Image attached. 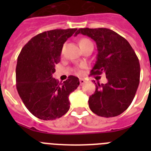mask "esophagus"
Returning <instances> with one entry per match:
<instances>
[{"label": "esophagus", "mask_w": 151, "mask_h": 151, "mask_svg": "<svg viewBox=\"0 0 151 151\" xmlns=\"http://www.w3.org/2000/svg\"><path fill=\"white\" fill-rule=\"evenodd\" d=\"M79 82H80V85H83V84H85V80L84 79V78H80V79H79Z\"/></svg>", "instance_id": "1"}]
</instances>
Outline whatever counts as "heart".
<instances>
[{"mask_svg": "<svg viewBox=\"0 0 151 151\" xmlns=\"http://www.w3.org/2000/svg\"><path fill=\"white\" fill-rule=\"evenodd\" d=\"M89 42H91V41H89L87 38H82L80 39L79 41H78V44H79V46H82L84 45H86L87 43H89Z\"/></svg>", "mask_w": 151, "mask_h": 151, "instance_id": "heart-1", "label": "heart"}]
</instances>
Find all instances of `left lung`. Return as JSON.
Here are the masks:
<instances>
[{
  "label": "left lung",
  "instance_id": "8db88e82",
  "mask_svg": "<svg viewBox=\"0 0 151 151\" xmlns=\"http://www.w3.org/2000/svg\"><path fill=\"white\" fill-rule=\"evenodd\" d=\"M82 34L96 42L97 60L91 75L104 73L107 82L96 83L89 97L91 110L102 117H114L123 113L132 102L140 81V63L135 52L123 37L106 28L79 29Z\"/></svg>",
  "mask_w": 151,
  "mask_h": 151
}]
</instances>
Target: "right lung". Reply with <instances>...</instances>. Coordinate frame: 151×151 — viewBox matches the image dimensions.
Instances as JSON below:
<instances>
[{"label": "right lung", "mask_w": 151, "mask_h": 151, "mask_svg": "<svg viewBox=\"0 0 151 151\" xmlns=\"http://www.w3.org/2000/svg\"><path fill=\"white\" fill-rule=\"evenodd\" d=\"M77 29H54L33 37L22 47L16 68L17 89L32 114L43 120H54L69 109V95L79 85L69 76L63 82L53 78L60 61L63 44Z\"/></svg>", "instance_id": "1"}]
</instances>
